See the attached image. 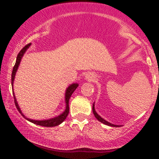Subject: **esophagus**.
Masks as SVG:
<instances>
[{
    "label": "esophagus",
    "instance_id": "obj_1",
    "mask_svg": "<svg viewBox=\"0 0 159 159\" xmlns=\"http://www.w3.org/2000/svg\"><path fill=\"white\" fill-rule=\"evenodd\" d=\"M85 78H87V79L90 80V81H93V80H95V78H96V76H95V75L93 73H88L86 75Z\"/></svg>",
    "mask_w": 159,
    "mask_h": 159
}]
</instances>
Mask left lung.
Returning a JSON list of instances; mask_svg holds the SVG:
<instances>
[{
    "label": "left lung",
    "mask_w": 159,
    "mask_h": 159,
    "mask_svg": "<svg viewBox=\"0 0 159 159\" xmlns=\"http://www.w3.org/2000/svg\"><path fill=\"white\" fill-rule=\"evenodd\" d=\"M94 106H95V105H94V103H93V114H94L95 117H96V119L98 120V121L101 122V123H102L103 124H105V125H109V126H113V127H120V125H114V124H111V123H109V122H107L105 120H104L102 117H101V116H100L99 115H98L97 113H96V111H95V107Z\"/></svg>",
    "instance_id": "left-lung-1"
}]
</instances>
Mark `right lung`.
<instances>
[{
    "label": "right lung",
    "instance_id": "add662e5",
    "mask_svg": "<svg viewBox=\"0 0 159 159\" xmlns=\"http://www.w3.org/2000/svg\"><path fill=\"white\" fill-rule=\"evenodd\" d=\"M31 45V43H29L27 45H25L24 48L20 51V52L18 54L17 58H16V64L14 66L13 69H12V78H11V81H12V87L13 88V81L14 79H15V76H16V73L17 72V69L19 68V66L20 64V62H21V58L25 54V52L27 51V49L30 47V45ZM78 87V84H72L69 85L68 87V88L66 89V93H65V102H66V109L65 111H63V114H60L59 116H56V117L52 118V119L50 120H34L31 119H29V118H27L26 116H25L21 112V109L18 105L17 101H16V98L15 97V95H14V92H13V96H14V102H15V105L16 107H17L18 111H19V113H21V114L22 115V116L24 118H25L28 121L31 122V123L36 124V125H41V126H45V127H53V126H57V125H60V124L63 123L64 121L66 116H68L69 112V98H70L72 94L73 93V92L76 90V88Z\"/></svg>",
    "mask_w": 159,
    "mask_h": 159
}]
</instances>
